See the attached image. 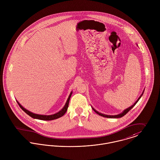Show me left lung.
I'll list each match as a JSON object with an SVG mask.
<instances>
[{"label":"left lung","instance_id":"obj_1","mask_svg":"<svg viewBox=\"0 0 160 160\" xmlns=\"http://www.w3.org/2000/svg\"><path fill=\"white\" fill-rule=\"evenodd\" d=\"M143 92L142 93V94L140 96V97L138 98V99L136 101V102L132 105V106H131V107H128V108H126V109H125L124 111L122 112V113H120V114H118V115H105V114H102V113H99V112H98V111H96L94 108H92V109H93V110L96 113H98L99 115H101V116H102V117H106V118H121V117H123L124 115H125L136 104H137V102L139 101V100L140 99V98L142 97V95H143Z\"/></svg>","mask_w":160,"mask_h":160}]
</instances>
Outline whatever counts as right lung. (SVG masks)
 Instances as JSON below:
<instances>
[{
    "label": "right lung",
    "instance_id": "1",
    "mask_svg": "<svg viewBox=\"0 0 160 160\" xmlns=\"http://www.w3.org/2000/svg\"><path fill=\"white\" fill-rule=\"evenodd\" d=\"M72 94V92H71L69 96V98L66 101V103L65 104V106H64V107L59 111L58 112V113H54L53 115H38V114H36V113H34L32 112H31L30 111L26 110L25 108H24L22 106L18 101H17V103L18 104V105L19 106V107H21V108L28 115H29L30 117H31L32 118H35V119H38V120H55V119H57V118H59L61 117H62L65 113L66 112V111L68 110V108L69 106V100H70V98L71 97Z\"/></svg>",
    "mask_w": 160,
    "mask_h": 160
}]
</instances>
